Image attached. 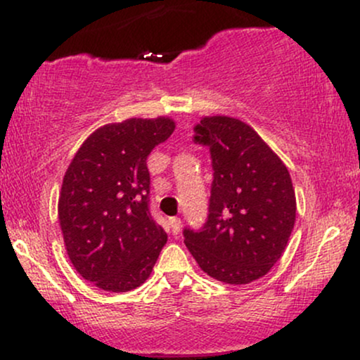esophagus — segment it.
Listing matches in <instances>:
<instances>
[{
  "instance_id": "1",
  "label": "esophagus",
  "mask_w": 360,
  "mask_h": 360,
  "mask_svg": "<svg viewBox=\"0 0 360 360\" xmlns=\"http://www.w3.org/2000/svg\"><path fill=\"white\" fill-rule=\"evenodd\" d=\"M169 223H171L172 233L177 235L181 232V220H179V218H171V221H169Z\"/></svg>"
}]
</instances>
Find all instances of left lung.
I'll list each match as a JSON object with an SVG mask.
<instances>
[{
  "mask_svg": "<svg viewBox=\"0 0 360 360\" xmlns=\"http://www.w3.org/2000/svg\"><path fill=\"white\" fill-rule=\"evenodd\" d=\"M210 147L213 184L203 230H184L201 271L225 284H249L272 269L296 221V194L288 167L242 120L214 115L194 127Z\"/></svg>",
  "mask_w": 360,
  "mask_h": 360,
  "instance_id": "left-lung-1",
  "label": "left lung"
}]
</instances>
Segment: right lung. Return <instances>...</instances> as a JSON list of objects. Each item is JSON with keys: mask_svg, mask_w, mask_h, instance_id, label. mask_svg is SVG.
Here are the masks:
<instances>
[{"mask_svg": "<svg viewBox=\"0 0 360 360\" xmlns=\"http://www.w3.org/2000/svg\"><path fill=\"white\" fill-rule=\"evenodd\" d=\"M174 128L169 117L103 125L65 171L57 205L65 250L74 269L96 288H139L166 245L167 233L148 212L147 157Z\"/></svg>", "mask_w": 360, "mask_h": 360, "instance_id": "add662e5", "label": "right lung"}]
</instances>
